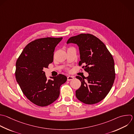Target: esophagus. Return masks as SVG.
Listing matches in <instances>:
<instances>
[{"label":"esophagus","mask_w":134,"mask_h":134,"mask_svg":"<svg viewBox=\"0 0 134 134\" xmlns=\"http://www.w3.org/2000/svg\"><path fill=\"white\" fill-rule=\"evenodd\" d=\"M74 79V76H68L67 77V81H70Z\"/></svg>","instance_id":"1"}]
</instances>
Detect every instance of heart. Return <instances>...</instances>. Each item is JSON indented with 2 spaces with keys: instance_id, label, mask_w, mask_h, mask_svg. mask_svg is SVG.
I'll list each match as a JSON object with an SVG mask.
<instances>
[{
  "instance_id": "b5f03b06",
  "label": "heart",
  "mask_w": 134,
  "mask_h": 134,
  "mask_svg": "<svg viewBox=\"0 0 134 134\" xmlns=\"http://www.w3.org/2000/svg\"><path fill=\"white\" fill-rule=\"evenodd\" d=\"M67 70H68V71H69V69H67Z\"/></svg>"
}]
</instances>
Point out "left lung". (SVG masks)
Instances as JSON below:
<instances>
[{
  "mask_svg": "<svg viewBox=\"0 0 134 134\" xmlns=\"http://www.w3.org/2000/svg\"><path fill=\"white\" fill-rule=\"evenodd\" d=\"M70 43L79 46L81 58L79 65L84 64L82 68L89 75L83 78L76 76L81 82L80 87L76 91V96L86 104L97 103L106 96L115 80L113 56L104 43L92 34H81L72 37L66 42Z\"/></svg>",
  "mask_w": 134,
  "mask_h": 134,
  "instance_id": "left-lung-1",
  "label": "left lung"
}]
</instances>
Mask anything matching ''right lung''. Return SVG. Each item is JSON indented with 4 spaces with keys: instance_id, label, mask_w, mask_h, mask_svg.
Instances as JSON below:
<instances>
[{
    "instance_id": "1",
    "label": "right lung",
    "mask_w": 134,
    "mask_h": 134,
    "mask_svg": "<svg viewBox=\"0 0 134 134\" xmlns=\"http://www.w3.org/2000/svg\"><path fill=\"white\" fill-rule=\"evenodd\" d=\"M61 38H42L28 43L18 58L15 76L26 97L35 105L47 106L57 100L67 77L59 74L48 79L43 69L53 61L54 51Z\"/></svg>"
}]
</instances>
